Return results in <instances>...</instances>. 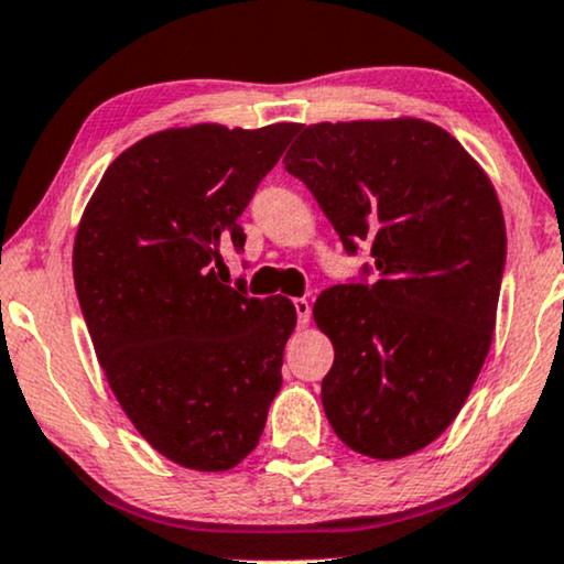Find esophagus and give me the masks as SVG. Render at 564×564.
<instances>
[{
    "instance_id": "1",
    "label": "esophagus",
    "mask_w": 564,
    "mask_h": 564,
    "mask_svg": "<svg viewBox=\"0 0 564 564\" xmlns=\"http://www.w3.org/2000/svg\"><path fill=\"white\" fill-rule=\"evenodd\" d=\"M294 310H296V317H300V325H307L310 323V302L307 300H294Z\"/></svg>"
}]
</instances>
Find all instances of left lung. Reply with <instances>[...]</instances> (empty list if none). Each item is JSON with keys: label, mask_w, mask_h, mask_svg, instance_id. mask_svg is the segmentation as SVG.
<instances>
[{"label": "left lung", "mask_w": 564, "mask_h": 564, "mask_svg": "<svg viewBox=\"0 0 564 564\" xmlns=\"http://www.w3.org/2000/svg\"><path fill=\"white\" fill-rule=\"evenodd\" d=\"M300 131L286 171L344 249L370 247L378 270L376 283L325 289L312 310L334 344L325 417L365 457H406L449 429L484 368L507 260L505 215L484 167L429 120Z\"/></svg>", "instance_id": "8db88e82"}]
</instances>
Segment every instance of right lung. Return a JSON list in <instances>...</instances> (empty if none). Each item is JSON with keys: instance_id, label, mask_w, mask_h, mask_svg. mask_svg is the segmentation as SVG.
<instances>
[{"instance_id": "1", "label": "right lung", "mask_w": 564, "mask_h": 564, "mask_svg": "<svg viewBox=\"0 0 564 564\" xmlns=\"http://www.w3.org/2000/svg\"><path fill=\"white\" fill-rule=\"evenodd\" d=\"M296 131L152 133L107 167L80 217L73 278L107 383L135 431L188 470L239 465L281 389L294 304L228 286L220 268L223 249H243L239 215Z\"/></svg>"}]
</instances>
